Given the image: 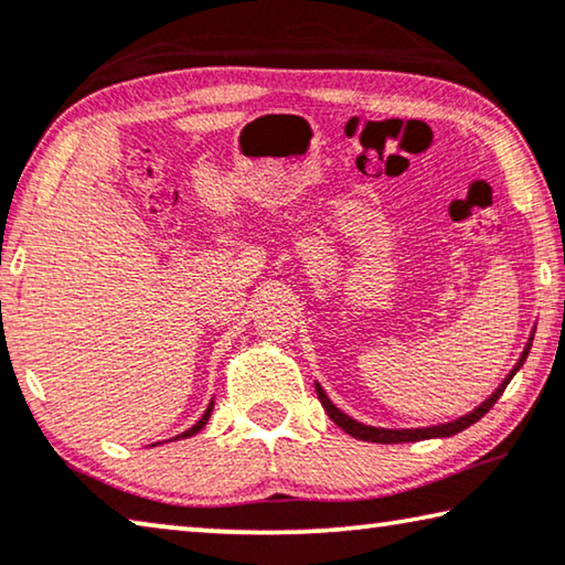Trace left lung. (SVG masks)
Wrapping results in <instances>:
<instances>
[{
  "mask_svg": "<svg viewBox=\"0 0 565 565\" xmlns=\"http://www.w3.org/2000/svg\"><path fill=\"white\" fill-rule=\"evenodd\" d=\"M533 334H535V331H531V337H527V344H525V349H523L521 360L515 362V366H513V370H510L508 377L498 384V390L492 392V395H490L486 402H482V405H478L476 409L468 412V415H462V417H458V419H452V423H443V425H433V427H409V429H387V427H372V425L356 423L354 417L344 415V412L339 409V407L334 405V402H331V399L327 397V392L321 390V384H319V382H315V387H317V395H319L321 407H324L327 415H329L331 419H334V425L342 427L347 435L356 437V440H364V443H382V445H397V443L433 440V437H452V435L462 433V429H468L470 425H476L478 419H480L482 415H486V412H488V409H490L492 405H495V402L500 399V395H503V390L508 387V382L515 377V372L521 370L523 362H525V356H527V352H531Z\"/></svg>",
  "mask_w": 565,
  "mask_h": 565,
  "instance_id": "8db88e82",
  "label": "left lung"
}]
</instances>
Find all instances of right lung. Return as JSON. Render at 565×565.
I'll return each instance as SVG.
<instances>
[{"instance_id": "obj_1", "label": "right lung", "mask_w": 565, "mask_h": 565, "mask_svg": "<svg viewBox=\"0 0 565 565\" xmlns=\"http://www.w3.org/2000/svg\"><path fill=\"white\" fill-rule=\"evenodd\" d=\"M211 412H213V399H211V405H209V409H205V412H203V417L199 419V423H195L193 427H188V429H185V433H181V435H178V437H193L195 433H201V429H203L205 425H209V419H211ZM178 437H173V440H178Z\"/></svg>"}]
</instances>
